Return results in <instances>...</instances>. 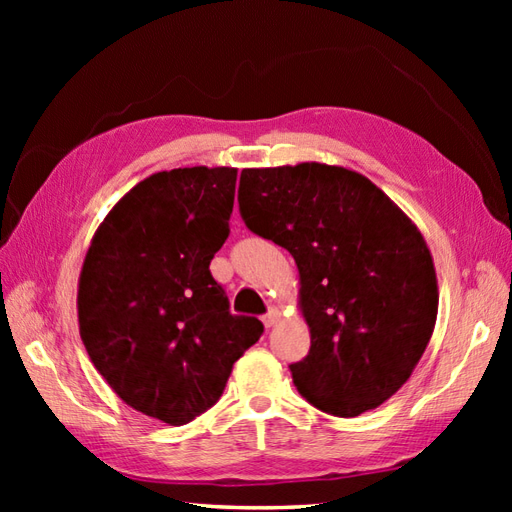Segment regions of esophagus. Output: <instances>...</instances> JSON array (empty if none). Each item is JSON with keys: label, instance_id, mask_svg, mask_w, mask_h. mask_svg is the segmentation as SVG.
Wrapping results in <instances>:
<instances>
[{"label": "esophagus", "instance_id": "34e87169", "mask_svg": "<svg viewBox=\"0 0 512 512\" xmlns=\"http://www.w3.org/2000/svg\"><path fill=\"white\" fill-rule=\"evenodd\" d=\"M280 318H282L280 307H271V309H269V314L262 316V324H265L267 329H271V327H275L277 322H280Z\"/></svg>", "mask_w": 512, "mask_h": 512}]
</instances>
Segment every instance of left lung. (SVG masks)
Returning a JSON list of instances; mask_svg holds the SVG:
<instances>
[{"instance_id": "left-lung-1", "label": "left lung", "mask_w": 512, "mask_h": 512, "mask_svg": "<svg viewBox=\"0 0 512 512\" xmlns=\"http://www.w3.org/2000/svg\"><path fill=\"white\" fill-rule=\"evenodd\" d=\"M239 209L299 269L312 346L290 365L322 412L359 416L408 382L438 318V277L421 230L356 170L301 162L243 168Z\"/></svg>"}]
</instances>
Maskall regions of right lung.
Segmentation results:
<instances>
[{
    "mask_svg": "<svg viewBox=\"0 0 512 512\" xmlns=\"http://www.w3.org/2000/svg\"><path fill=\"white\" fill-rule=\"evenodd\" d=\"M237 168L153 173L94 232L76 292L91 363L136 412L185 425L220 399L262 322L232 316L209 262L228 237Z\"/></svg>",
    "mask_w": 512,
    "mask_h": 512,
    "instance_id": "1",
    "label": "right lung"
}]
</instances>
